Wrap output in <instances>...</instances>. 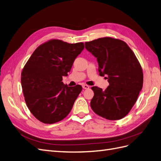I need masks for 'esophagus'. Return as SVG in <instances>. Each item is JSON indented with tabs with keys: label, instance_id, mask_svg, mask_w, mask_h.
<instances>
[{
	"label": "esophagus",
	"instance_id": "esophagus-1",
	"mask_svg": "<svg viewBox=\"0 0 161 161\" xmlns=\"http://www.w3.org/2000/svg\"><path fill=\"white\" fill-rule=\"evenodd\" d=\"M82 88L85 89H89V86L87 85H82Z\"/></svg>",
	"mask_w": 161,
	"mask_h": 161
}]
</instances>
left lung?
I'll return each mask as SVG.
<instances>
[{
  "mask_svg": "<svg viewBox=\"0 0 161 161\" xmlns=\"http://www.w3.org/2000/svg\"><path fill=\"white\" fill-rule=\"evenodd\" d=\"M96 58L101 76H107L105 90L92 86L91 107L95 114L109 120L123 118L132 108L143 85V72L134 53L125 42L102 37L85 42Z\"/></svg>",
  "mask_w": 161,
  "mask_h": 161,
  "instance_id": "obj_1",
  "label": "left lung"
}]
</instances>
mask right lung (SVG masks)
<instances>
[{
    "label": "right lung",
    "mask_w": 161,
    "mask_h": 161,
    "mask_svg": "<svg viewBox=\"0 0 161 161\" xmlns=\"http://www.w3.org/2000/svg\"><path fill=\"white\" fill-rule=\"evenodd\" d=\"M84 43L52 40L33 52L21 72V85L27 108L39 121L54 124L70 112L82 86L62 82Z\"/></svg>",
    "instance_id": "add662e5"
}]
</instances>
